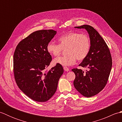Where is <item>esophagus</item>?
Wrapping results in <instances>:
<instances>
[{
  "mask_svg": "<svg viewBox=\"0 0 122 122\" xmlns=\"http://www.w3.org/2000/svg\"><path fill=\"white\" fill-rule=\"evenodd\" d=\"M63 69L65 71H69V69L68 68V67L66 66H64L63 67Z\"/></svg>",
  "mask_w": 122,
  "mask_h": 122,
  "instance_id": "34e87169",
  "label": "esophagus"
}]
</instances>
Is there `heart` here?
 <instances>
[{"mask_svg":"<svg viewBox=\"0 0 122 122\" xmlns=\"http://www.w3.org/2000/svg\"><path fill=\"white\" fill-rule=\"evenodd\" d=\"M59 44L49 42L46 46L48 53L54 56H58L63 49H66V56H60L53 60L54 64L69 66L73 64L76 60L82 61L89 54L91 43L89 36L76 32H69L59 38Z\"/></svg>","mask_w":122,"mask_h":122,"instance_id":"heart-1","label":"heart"}]
</instances>
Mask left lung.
<instances>
[{
  "instance_id": "obj_1",
  "label": "left lung",
  "mask_w": 122,
  "mask_h": 122,
  "mask_svg": "<svg viewBox=\"0 0 122 122\" xmlns=\"http://www.w3.org/2000/svg\"><path fill=\"white\" fill-rule=\"evenodd\" d=\"M75 28L86 30L91 47L86 58L79 64L88 69L85 73L81 69L72 70L76 74L73 84L82 95L90 97L98 94L107 84L112 69V57L107 43L94 28L86 25Z\"/></svg>"
}]
</instances>
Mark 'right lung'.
<instances>
[{"label":"right lung","instance_id":"1","mask_svg":"<svg viewBox=\"0 0 122 122\" xmlns=\"http://www.w3.org/2000/svg\"><path fill=\"white\" fill-rule=\"evenodd\" d=\"M56 33L53 30L36 31L20 41L14 52L16 83L25 95L37 102H46L52 97L63 73L60 64L46 71L52 61L46 46Z\"/></svg>","mask_w":122,"mask_h":122}]
</instances>
